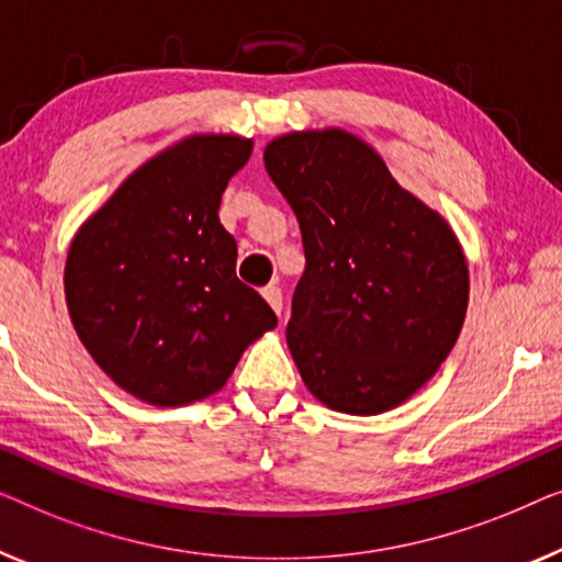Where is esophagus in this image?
Returning a JSON list of instances; mask_svg holds the SVG:
<instances>
[{
    "mask_svg": "<svg viewBox=\"0 0 562 562\" xmlns=\"http://www.w3.org/2000/svg\"><path fill=\"white\" fill-rule=\"evenodd\" d=\"M262 295H265L267 303L272 305V311L282 315V290L278 288V284H267V288L262 290Z\"/></svg>",
    "mask_w": 562,
    "mask_h": 562,
    "instance_id": "1",
    "label": "esophagus"
}]
</instances>
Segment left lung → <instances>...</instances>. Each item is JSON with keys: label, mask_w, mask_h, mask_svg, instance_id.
Listing matches in <instances>:
<instances>
[{"label": "left lung", "mask_w": 562, "mask_h": 562, "mask_svg": "<svg viewBox=\"0 0 562 562\" xmlns=\"http://www.w3.org/2000/svg\"><path fill=\"white\" fill-rule=\"evenodd\" d=\"M265 168L303 236L288 346L305 386L349 415L402 405L461 334V244L344 130L284 134L267 145Z\"/></svg>", "instance_id": "left-lung-1"}]
</instances>
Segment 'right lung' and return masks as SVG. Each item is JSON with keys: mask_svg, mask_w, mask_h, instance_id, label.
<instances>
[{"mask_svg": "<svg viewBox=\"0 0 562 562\" xmlns=\"http://www.w3.org/2000/svg\"><path fill=\"white\" fill-rule=\"evenodd\" d=\"M251 139L199 134L124 180L68 249L66 300L86 349L134 397L191 405L218 392L251 341L278 326L236 278L221 226L228 180Z\"/></svg>", "mask_w": 562, "mask_h": 562, "instance_id": "1", "label": "right lung"}]
</instances>
